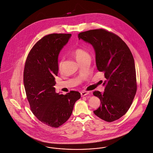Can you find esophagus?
Instances as JSON below:
<instances>
[{
  "label": "esophagus",
  "instance_id": "1",
  "mask_svg": "<svg viewBox=\"0 0 153 153\" xmlns=\"http://www.w3.org/2000/svg\"><path fill=\"white\" fill-rule=\"evenodd\" d=\"M90 93L88 92V91H82L81 92V95H82V97H84V96H85V95H88V94H89Z\"/></svg>",
  "mask_w": 153,
  "mask_h": 153
}]
</instances>
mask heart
I'll list each match as a JSON object with an SVG mask.
<instances>
[{"instance_id":"obj_1","label":"heart","mask_w":153,"mask_h":153,"mask_svg":"<svg viewBox=\"0 0 153 153\" xmlns=\"http://www.w3.org/2000/svg\"><path fill=\"white\" fill-rule=\"evenodd\" d=\"M73 56H74V58L76 59V60L78 62L81 61L82 59L87 58V57H90L89 54L88 53V52H87L83 50L82 49L80 48H78L76 49L73 53ZM61 65H62V62H59V69H61Z\"/></svg>"}]
</instances>
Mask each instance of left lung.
Returning a JSON list of instances; mask_svg holds the SVG:
<instances>
[{
  "instance_id": "obj_1",
  "label": "left lung",
  "mask_w": 153,
  "mask_h": 153,
  "mask_svg": "<svg viewBox=\"0 0 153 153\" xmlns=\"http://www.w3.org/2000/svg\"><path fill=\"white\" fill-rule=\"evenodd\" d=\"M78 37L94 48L97 69L104 73L106 79L104 92L93 93L101 104L94 113L108 122L119 119L129 109L137 91L131 52L119 36L104 29L82 32Z\"/></svg>"
}]
</instances>
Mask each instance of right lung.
<instances>
[{
	"mask_svg": "<svg viewBox=\"0 0 153 153\" xmlns=\"http://www.w3.org/2000/svg\"><path fill=\"white\" fill-rule=\"evenodd\" d=\"M71 34H51L39 40L26 59L24 85L31 109L39 120L58 128L72 114L75 102L80 98L78 91L65 95L56 93L55 77L58 73V56L68 42Z\"/></svg>",
	"mask_w": 153,
	"mask_h": 153,
	"instance_id": "obj_1",
	"label": "right lung"
}]
</instances>
